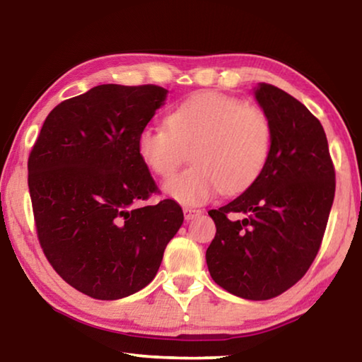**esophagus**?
<instances>
[{
  "label": "esophagus",
  "instance_id": "obj_1",
  "mask_svg": "<svg viewBox=\"0 0 362 362\" xmlns=\"http://www.w3.org/2000/svg\"><path fill=\"white\" fill-rule=\"evenodd\" d=\"M182 212H185V218L186 220H192L194 216H197V215L202 214V210L192 209V207H185V209H182Z\"/></svg>",
  "mask_w": 362,
  "mask_h": 362
}]
</instances>
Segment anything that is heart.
I'll use <instances>...</instances> for the list:
<instances>
[{"mask_svg": "<svg viewBox=\"0 0 362 362\" xmlns=\"http://www.w3.org/2000/svg\"><path fill=\"white\" fill-rule=\"evenodd\" d=\"M166 124L144 127L137 152L153 175L168 177L191 150L196 165L163 185L166 196L180 204H205L221 189L241 192L262 175L270 158L274 129L269 116L236 97L194 93L171 111Z\"/></svg>", "mask_w": 362, "mask_h": 362, "instance_id": "b5f03b06", "label": "heart"}]
</instances>
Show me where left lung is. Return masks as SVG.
<instances>
[{"label":"left lung","mask_w":362,"mask_h":362,"mask_svg":"<svg viewBox=\"0 0 362 362\" xmlns=\"http://www.w3.org/2000/svg\"><path fill=\"white\" fill-rule=\"evenodd\" d=\"M254 95L274 129L270 158L241 196L209 212L216 233L205 259L216 285L265 301L313 265L335 197V168L324 127L299 100L265 82Z\"/></svg>","instance_id":"left-lung-1"}]
</instances>
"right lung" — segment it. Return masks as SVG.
I'll list each match as a JSON object with an SVG mask.
<instances>
[{
	"instance_id": "add662e5",
	"label": "right lung",
	"mask_w": 362,
	"mask_h": 362,
	"mask_svg": "<svg viewBox=\"0 0 362 362\" xmlns=\"http://www.w3.org/2000/svg\"><path fill=\"white\" fill-rule=\"evenodd\" d=\"M158 86L103 84L61 102L29 155L38 243L57 274L87 296L113 301L146 288L182 225L137 152V137L166 100Z\"/></svg>"
}]
</instances>
